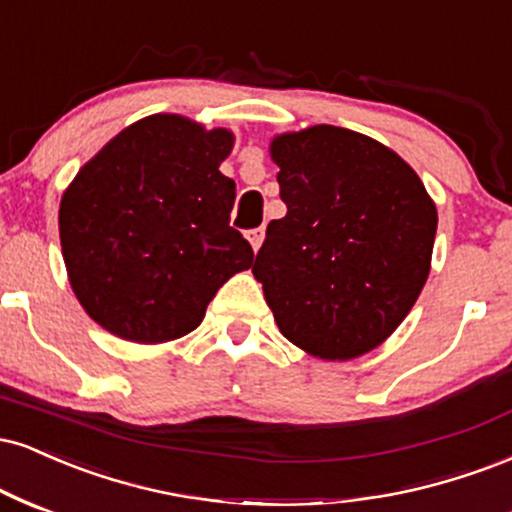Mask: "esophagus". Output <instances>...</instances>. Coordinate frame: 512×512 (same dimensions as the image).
<instances>
[{"label":"esophagus","mask_w":512,"mask_h":512,"mask_svg":"<svg viewBox=\"0 0 512 512\" xmlns=\"http://www.w3.org/2000/svg\"><path fill=\"white\" fill-rule=\"evenodd\" d=\"M248 240H250V245H252V250H260V245H262V240H264V229L260 226V229H252V231H248Z\"/></svg>","instance_id":"esophagus-1"}]
</instances>
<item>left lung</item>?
Returning a JSON list of instances; mask_svg holds the SVG:
<instances>
[{
    "mask_svg": "<svg viewBox=\"0 0 512 512\" xmlns=\"http://www.w3.org/2000/svg\"><path fill=\"white\" fill-rule=\"evenodd\" d=\"M281 200L252 274L279 331L322 360L381 346L420 298L436 207L396 152L338 126L272 140Z\"/></svg>",
    "mask_w": 512,
    "mask_h": 512,
    "instance_id": "1",
    "label": "left lung"
}]
</instances>
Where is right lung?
<instances>
[{"label":"right lung","mask_w":512,"mask_h":512,"mask_svg":"<svg viewBox=\"0 0 512 512\" xmlns=\"http://www.w3.org/2000/svg\"><path fill=\"white\" fill-rule=\"evenodd\" d=\"M233 133L178 114L123 128L61 195L59 236L83 310L133 343L197 329L209 300L250 269V243L231 229L236 183L219 171Z\"/></svg>","instance_id":"add662e5"}]
</instances>
